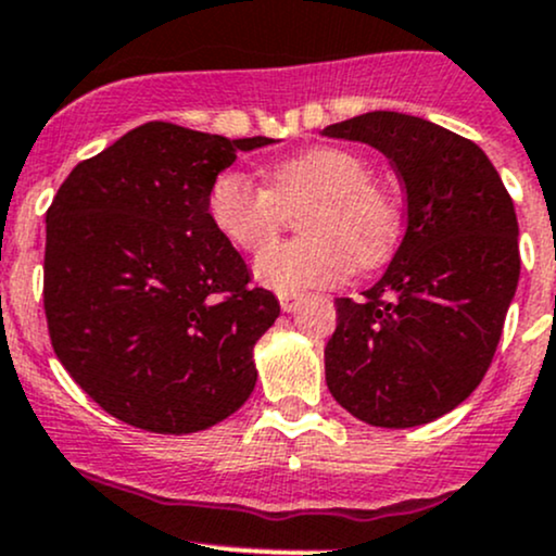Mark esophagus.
Here are the masks:
<instances>
[{
  "label": "esophagus",
  "mask_w": 556,
  "mask_h": 556,
  "mask_svg": "<svg viewBox=\"0 0 556 556\" xmlns=\"http://www.w3.org/2000/svg\"><path fill=\"white\" fill-rule=\"evenodd\" d=\"M301 303H303L301 295H279V306H282L285 314H292V311H298Z\"/></svg>",
  "instance_id": "esophagus-1"
}]
</instances>
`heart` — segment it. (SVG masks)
Returning <instances> with one entry per match:
<instances>
[{
  "label": "heart",
  "mask_w": 556,
  "mask_h": 556,
  "mask_svg": "<svg viewBox=\"0 0 556 556\" xmlns=\"http://www.w3.org/2000/svg\"><path fill=\"white\" fill-rule=\"evenodd\" d=\"M303 210L298 229L306 240L266 250L255 277L279 295L334 285L356 268H375L399 237V208L371 179L364 155L348 148H311L266 170V187L227 168L211 181L205 211L213 229L242 253L271 245L285 213Z\"/></svg>",
  "instance_id": "b5f03b06"
}]
</instances>
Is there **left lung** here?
<instances>
[{
	"label": "left lung",
	"mask_w": 556,
	"mask_h": 556,
	"mask_svg": "<svg viewBox=\"0 0 556 556\" xmlns=\"http://www.w3.org/2000/svg\"><path fill=\"white\" fill-rule=\"evenodd\" d=\"M321 134L380 150L406 192L388 271L362 301H334L327 388L367 425L432 422L493 362L520 279L515 205L478 144L425 118L375 110Z\"/></svg>",
	"instance_id": "1"
}]
</instances>
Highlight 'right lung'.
<instances>
[{
	"mask_svg": "<svg viewBox=\"0 0 556 556\" xmlns=\"http://www.w3.org/2000/svg\"><path fill=\"white\" fill-rule=\"evenodd\" d=\"M150 121L71 170L47 211L45 314L60 364L121 422L185 435L255 388L253 345L279 316L213 229L205 194L237 150Z\"/></svg>",
	"mask_w": 556,
	"mask_h": 556,
	"instance_id": "add662e5",
	"label": "right lung"
}]
</instances>
